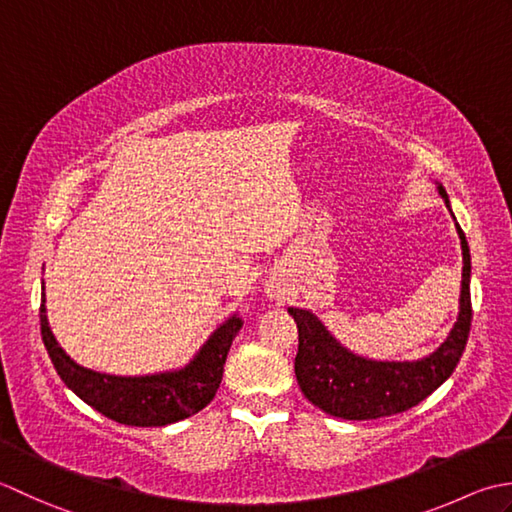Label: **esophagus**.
<instances>
[{"mask_svg": "<svg viewBox=\"0 0 512 512\" xmlns=\"http://www.w3.org/2000/svg\"><path fill=\"white\" fill-rule=\"evenodd\" d=\"M265 294H267L271 300H278V298L285 296V289L280 287L278 283H274V280H271V283H267V287H265Z\"/></svg>", "mask_w": 512, "mask_h": 512, "instance_id": "obj_1", "label": "esophagus"}]
</instances>
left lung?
Listing matches in <instances>:
<instances>
[{
	"label": "left lung",
	"instance_id": "1",
	"mask_svg": "<svg viewBox=\"0 0 512 512\" xmlns=\"http://www.w3.org/2000/svg\"><path fill=\"white\" fill-rule=\"evenodd\" d=\"M453 216L451 201L435 183ZM455 218V216H453ZM462 243L460 311L453 329L433 353L417 360H373L353 353L333 336L314 311L289 307L298 325L296 380L305 398L342 420H378L420 404L455 371L471 331V249L462 227L455 223Z\"/></svg>",
	"mask_w": 512,
	"mask_h": 512
}]
</instances>
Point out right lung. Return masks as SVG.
<instances>
[{
  "label": "right lung",
  "instance_id": "obj_1",
  "mask_svg": "<svg viewBox=\"0 0 512 512\" xmlns=\"http://www.w3.org/2000/svg\"><path fill=\"white\" fill-rule=\"evenodd\" d=\"M39 322L48 356L66 387L101 415L128 426H168L205 409L221 387L229 347L243 327V318L234 311L183 367L145 375H114L83 367L61 349L48 325L46 294Z\"/></svg>",
  "mask_w": 512,
  "mask_h": 512
}]
</instances>
